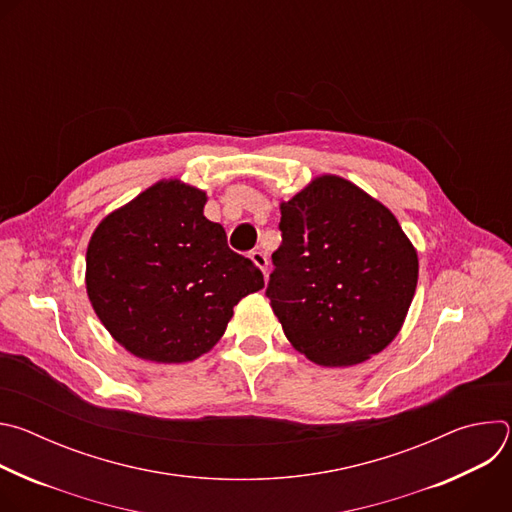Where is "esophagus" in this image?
Segmentation results:
<instances>
[{
    "instance_id": "1",
    "label": "esophagus",
    "mask_w": 512,
    "mask_h": 512,
    "mask_svg": "<svg viewBox=\"0 0 512 512\" xmlns=\"http://www.w3.org/2000/svg\"><path fill=\"white\" fill-rule=\"evenodd\" d=\"M251 261L263 271V275H267V255L263 251H251Z\"/></svg>"
}]
</instances>
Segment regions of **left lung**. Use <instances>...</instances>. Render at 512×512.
Returning <instances> with one entry per match:
<instances>
[{
  "label": "left lung",
  "instance_id": "1",
  "mask_svg": "<svg viewBox=\"0 0 512 512\" xmlns=\"http://www.w3.org/2000/svg\"><path fill=\"white\" fill-rule=\"evenodd\" d=\"M279 208L281 245L265 296L291 346L322 367L379 354L405 322L419 273L395 214L332 174Z\"/></svg>",
  "mask_w": 512,
  "mask_h": 512
}]
</instances>
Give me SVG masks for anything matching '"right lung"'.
<instances>
[{
  "label": "right lung",
  "mask_w": 512,
  "mask_h": 512,
  "mask_svg": "<svg viewBox=\"0 0 512 512\" xmlns=\"http://www.w3.org/2000/svg\"><path fill=\"white\" fill-rule=\"evenodd\" d=\"M206 192L160 180L107 214L87 247V294L109 334L133 356L190 362L227 330L263 273L204 216Z\"/></svg>",
  "instance_id": "obj_1"
}]
</instances>
